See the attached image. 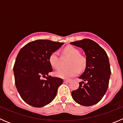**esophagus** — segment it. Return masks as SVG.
Segmentation results:
<instances>
[{
    "label": "esophagus",
    "instance_id": "esophagus-1",
    "mask_svg": "<svg viewBox=\"0 0 123 123\" xmlns=\"http://www.w3.org/2000/svg\"><path fill=\"white\" fill-rule=\"evenodd\" d=\"M70 82V80H64V83H68Z\"/></svg>",
    "mask_w": 123,
    "mask_h": 123
}]
</instances>
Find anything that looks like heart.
Here are the masks:
<instances>
[{
  "instance_id": "heart-1",
  "label": "heart",
  "mask_w": 123,
  "mask_h": 123,
  "mask_svg": "<svg viewBox=\"0 0 123 123\" xmlns=\"http://www.w3.org/2000/svg\"><path fill=\"white\" fill-rule=\"evenodd\" d=\"M64 55L71 57L68 68H61L57 71L55 75L62 79H68L73 77L76 76L79 73V69L82 70L86 67V61L83 56L80 55L79 49L72 46H68L63 50ZM49 64L54 69H58L61 67V58L58 52H52L49 57Z\"/></svg>"
}]
</instances>
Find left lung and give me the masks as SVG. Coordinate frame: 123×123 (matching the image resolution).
Wrapping results in <instances>:
<instances>
[{"instance_id": "1", "label": "left lung", "mask_w": 123, "mask_h": 123, "mask_svg": "<svg viewBox=\"0 0 123 123\" xmlns=\"http://www.w3.org/2000/svg\"><path fill=\"white\" fill-rule=\"evenodd\" d=\"M71 44L81 48L86 56V66L79 77L82 81L79 89L71 92L72 97L83 106H92L100 101L108 87L111 75L108 56L103 48L88 38L71 42Z\"/></svg>"}]
</instances>
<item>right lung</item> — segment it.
Listing matches in <instances>:
<instances>
[{
  "instance_id": "right-lung-1",
  "label": "right lung",
  "mask_w": 123,
  "mask_h": 123,
  "mask_svg": "<svg viewBox=\"0 0 123 123\" xmlns=\"http://www.w3.org/2000/svg\"><path fill=\"white\" fill-rule=\"evenodd\" d=\"M63 44L37 40L27 43L19 50L13 66L15 83L21 98L28 105L43 107L55 98L63 80L49 75L53 71L49 57Z\"/></svg>"
}]
</instances>
